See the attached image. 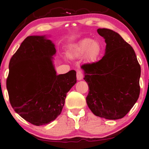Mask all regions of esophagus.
<instances>
[{"label":"esophagus","mask_w":149,"mask_h":149,"mask_svg":"<svg viewBox=\"0 0 149 149\" xmlns=\"http://www.w3.org/2000/svg\"><path fill=\"white\" fill-rule=\"evenodd\" d=\"M84 77V75H83V73L81 71V70H78L77 72V80H80L83 79Z\"/></svg>","instance_id":"esophagus-1"}]
</instances>
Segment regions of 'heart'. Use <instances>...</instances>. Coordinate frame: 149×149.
Listing matches in <instances>:
<instances>
[{
    "label": "heart",
    "mask_w": 149,
    "mask_h": 149,
    "mask_svg": "<svg viewBox=\"0 0 149 149\" xmlns=\"http://www.w3.org/2000/svg\"><path fill=\"white\" fill-rule=\"evenodd\" d=\"M102 49V45L98 41L91 38H85L72 46L69 55L70 57H79L86 53L88 58L95 60L100 55Z\"/></svg>",
    "instance_id": "heart-1"
}]
</instances>
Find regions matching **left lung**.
<instances>
[{
  "mask_svg": "<svg viewBox=\"0 0 149 149\" xmlns=\"http://www.w3.org/2000/svg\"><path fill=\"white\" fill-rule=\"evenodd\" d=\"M97 31L105 39L106 53L98 61L81 66L89 88L86 103L95 116L123 118L139 96L140 65L133 47L119 33L106 28Z\"/></svg>",
  "mask_w": 149,
  "mask_h": 149,
  "instance_id": "1",
  "label": "left lung"
}]
</instances>
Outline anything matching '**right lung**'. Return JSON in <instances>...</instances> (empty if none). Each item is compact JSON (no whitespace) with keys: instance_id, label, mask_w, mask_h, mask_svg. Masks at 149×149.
<instances>
[{"instance_id":"obj_1","label":"right lung","mask_w":149,"mask_h":149,"mask_svg":"<svg viewBox=\"0 0 149 149\" xmlns=\"http://www.w3.org/2000/svg\"><path fill=\"white\" fill-rule=\"evenodd\" d=\"M55 45L45 36H28L12 57L6 88L13 108L35 125L50 123L61 113L76 71L57 75Z\"/></svg>"}]
</instances>
